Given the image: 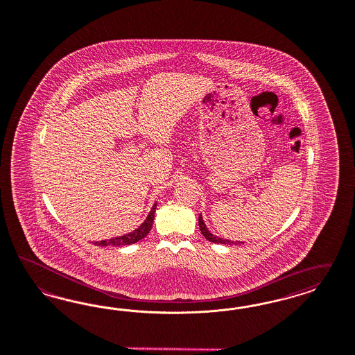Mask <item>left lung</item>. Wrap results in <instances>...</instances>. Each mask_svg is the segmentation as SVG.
Wrapping results in <instances>:
<instances>
[{
	"instance_id": "left-lung-1",
	"label": "left lung",
	"mask_w": 355,
	"mask_h": 355,
	"mask_svg": "<svg viewBox=\"0 0 355 355\" xmlns=\"http://www.w3.org/2000/svg\"><path fill=\"white\" fill-rule=\"evenodd\" d=\"M199 228H200V232H202V234L207 239L208 241H211V243L225 245L244 244L243 241H231V240H227V239H221V237H218V236H214L212 233L208 231L207 227H206V224H205V221H203V218H202V215H199Z\"/></svg>"
}]
</instances>
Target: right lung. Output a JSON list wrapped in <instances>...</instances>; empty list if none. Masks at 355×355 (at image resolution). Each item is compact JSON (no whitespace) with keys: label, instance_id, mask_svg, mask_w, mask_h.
I'll list each match as a JSON object with an SVG mask.
<instances>
[{"label":"right lung","instance_id":"right-lung-1","mask_svg":"<svg viewBox=\"0 0 355 355\" xmlns=\"http://www.w3.org/2000/svg\"><path fill=\"white\" fill-rule=\"evenodd\" d=\"M156 207H157V203L153 205V207L150 209V212L148 214L147 219L143 221V224L136 228L132 232L127 233V234H123V236H118V237H112L110 240H102V241H96L94 244L98 246H121V245H131L140 241L141 239H144L147 236L152 225H153V219H155V212H156Z\"/></svg>","mask_w":355,"mask_h":355}]
</instances>
